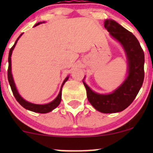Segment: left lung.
<instances>
[{
    "instance_id": "obj_1",
    "label": "left lung",
    "mask_w": 153,
    "mask_h": 153,
    "mask_svg": "<svg viewBox=\"0 0 153 153\" xmlns=\"http://www.w3.org/2000/svg\"><path fill=\"white\" fill-rule=\"evenodd\" d=\"M104 27L124 49L127 59V75L121 85L108 94L94 92L86 84L84 78L83 83L88 101L96 110L102 113H115L124 110L130 105L142 86L144 78V53L135 35L116 21L106 19Z\"/></svg>"
}]
</instances>
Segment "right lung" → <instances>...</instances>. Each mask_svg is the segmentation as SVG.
Listing matches in <instances>:
<instances>
[{"mask_svg": "<svg viewBox=\"0 0 153 153\" xmlns=\"http://www.w3.org/2000/svg\"><path fill=\"white\" fill-rule=\"evenodd\" d=\"M43 23H45V21H42V22H38V24H36L35 25V27L36 26L39 25V24H43ZM23 35L21 34L19 37L18 38V39L16 40L15 41V44L13 45V47L10 49V53H9V58H8V61H9V67H8V80H9V83H10V85L11 86V89H12V93H13L14 96H15V99L17 100L18 103L21 104V106H23L24 108H25L26 109H28V110L32 111V112H38V113H47V112H51V111L53 110L54 109L57 107L58 105L60 104L61 101V95H62V87L64 86V84H65L66 81H67L68 78H69V76H67V78L64 79V82H63L62 85H61V89H60V92L58 93V96L55 98L51 102L48 103V104H32V103L29 102V101H26L25 99L22 98L21 96V95L18 92V89H17L16 86H15V81H14L13 77H12V61H11V57H12V51H13L14 48L15 47V45H16L17 42H18V39L21 38V35Z\"/></svg>", "mask_w": 153, "mask_h": 153, "instance_id": "right-lung-1", "label": "right lung"}]
</instances>
